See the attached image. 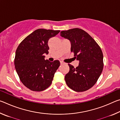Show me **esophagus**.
<instances>
[{"mask_svg":"<svg viewBox=\"0 0 120 120\" xmlns=\"http://www.w3.org/2000/svg\"><path fill=\"white\" fill-rule=\"evenodd\" d=\"M60 64H64V63L63 62V61H60Z\"/></svg>","mask_w":120,"mask_h":120,"instance_id":"obj_1","label":"esophagus"}]
</instances>
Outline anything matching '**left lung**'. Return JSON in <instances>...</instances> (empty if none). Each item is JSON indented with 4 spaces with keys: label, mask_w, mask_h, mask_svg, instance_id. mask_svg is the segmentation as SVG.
<instances>
[{
    "label": "left lung",
    "mask_w": 120,
    "mask_h": 120,
    "mask_svg": "<svg viewBox=\"0 0 120 120\" xmlns=\"http://www.w3.org/2000/svg\"><path fill=\"white\" fill-rule=\"evenodd\" d=\"M60 35L70 41L71 52L79 61L76 68L68 64L69 71L64 77L67 85L77 92L88 90L96 84L103 71L101 48L92 36L80 28L61 31Z\"/></svg>",
    "instance_id": "1"
}]
</instances>
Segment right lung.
Listing matches in <instances>:
<instances>
[{
    "label": "right lung",
    "instance_id": "obj_1",
    "mask_svg": "<svg viewBox=\"0 0 120 120\" xmlns=\"http://www.w3.org/2000/svg\"><path fill=\"white\" fill-rule=\"evenodd\" d=\"M60 31L38 29L28 35L17 48L14 60L16 71L22 82L31 90L41 92L51 84L60 63L59 60H45L44 55L49 53V40Z\"/></svg>",
    "mask_w": 120,
    "mask_h": 120
}]
</instances>
